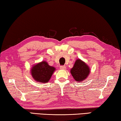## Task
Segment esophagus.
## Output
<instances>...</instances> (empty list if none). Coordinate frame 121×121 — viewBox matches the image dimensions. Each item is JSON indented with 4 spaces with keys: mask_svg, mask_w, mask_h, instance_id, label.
Instances as JSON below:
<instances>
[{
    "mask_svg": "<svg viewBox=\"0 0 121 121\" xmlns=\"http://www.w3.org/2000/svg\"><path fill=\"white\" fill-rule=\"evenodd\" d=\"M60 69L61 70H65L66 69V67H65V65H62V66H60Z\"/></svg>",
    "mask_w": 121,
    "mask_h": 121,
    "instance_id": "1",
    "label": "esophagus"
}]
</instances>
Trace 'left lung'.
Instances as JSON below:
<instances>
[{
    "label": "left lung",
    "instance_id": "8db88e82",
    "mask_svg": "<svg viewBox=\"0 0 121 121\" xmlns=\"http://www.w3.org/2000/svg\"><path fill=\"white\" fill-rule=\"evenodd\" d=\"M90 67L81 59H77L70 69V73L76 81L81 82L86 78L90 73Z\"/></svg>",
    "mask_w": 121,
    "mask_h": 121
}]
</instances>
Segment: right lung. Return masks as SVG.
Listing matches in <instances>:
<instances>
[{"instance_id":"add662e5","label":"right lung","mask_w":121,"mask_h":121,"mask_svg":"<svg viewBox=\"0 0 121 121\" xmlns=\"http://www.w3.org/2000/svg\"><path fill=\"white\" fill-rule=\"evenodd\" d=\"M56 70L55 67L51 66L46 61H43L34 65L31 68L30 72L32 77L36 82L46 83L50 80Z\"/></svg>"}]
</instances>
